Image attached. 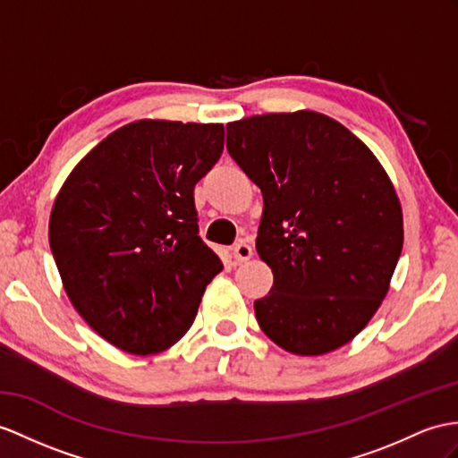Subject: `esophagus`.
<instances>
[{
  "instance_id": "34e87169",
  "label": "esophagus",
  "mask_w": 458,
  "mask_h": 458,
  "mask_svg": "<svg viewBox=\"0 0 458 458\" xmlns=\"http://www.w3.org/2000/svg\"><path fill=\"white\" fill-rule=\"evenodd\" d=\"M231 254H233V259H235L237 262H247L250 256H252V247H250V244L244 242V241H239L235 247L231 249Z\"/></svg>"
}]
</instances>
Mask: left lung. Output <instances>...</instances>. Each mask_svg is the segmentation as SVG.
Returning <instances> with one entry per match:
<instances>
[{
	"mask_svg": "<svg viewBox=\"0 0 458 458\" xmlns=\"http://www.w3.org/2000/svg\"><path fill=\"white\" fill-rule=\"evenodd\" d=\"M227 151L264 198L256 250L272 267L254 301L285 352L322 355L367 327L403 252L394 186L367 145L313 110L227 124Z\"/></svg>",
	"mask_w": 458,
	"mask_h": 458,
	"instance_id": "left-lung-1",
	"label": "left lung"
}]
</instances>
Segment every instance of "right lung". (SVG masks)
<instances>
[{"mask_svg":"<svg viewBox=\"0 0 458 458\" xmlns=\"http://www.w3.org/2000/svg\"><path fill=\"white\" fill-rule=\"evenodd\" d=\"M223 140V124L131 122L89 151L55 196L48 237L64 289L116 348H171L223 270L198 235L194 206Z\"/></svg>","mask_w":458,"mask_h":458,"instance_id":"right-lung-1","label":"right lung"}]
</instances>
